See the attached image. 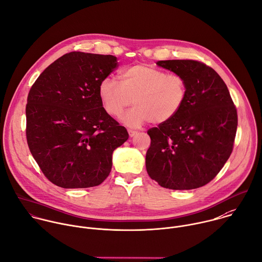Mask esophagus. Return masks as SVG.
I'll return each mask as SVG.
<instances>
[{
  "label": "esophagus",
  "mask_w": 262,
  "mask_h": 262,
  "mask_svg": "<svg viewBox=\"0 0 262 262\" xmlns=\"http://www.w3.org/2000/svg\"><path fill=\"white\" fill-rule=\"evenodd\" d=\"M128 133H129V136L130 137H133L137 134V131H134V130H128Z\"/></svg>",
  "instance_id": "obj_1"
}]
</instances>
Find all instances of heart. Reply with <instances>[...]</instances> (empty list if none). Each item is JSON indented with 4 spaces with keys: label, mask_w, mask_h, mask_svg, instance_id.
<instances>
[{
    "label": "heart",
    "mask_w": 262,
    "mask_h": 262,
    "mask_svg": "<svg viewBox=\"0 0 262 262\" xmlns=\"http://www.w3.org/2000/svg\"><path fill=\"white\" fill-rule=\"evenodd\" d=\"M119 82L110 77L101 80L98 95L103 110L114 118L134 106L123 117L130 128H139L151 121L163 124L172 120L182 108L187 97L185 79L178 74L146 64H135L119 73Z\"/></svg>",
    "instance_id": "1"
}]
</instances>
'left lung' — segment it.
<instances>
[{
	"instance_id": "1",
	"label": "left lung",
	"mask_w": 262,
	"mask_h": 262,
	"mask_svg": "<svg viewBox=\"0 0 262 262\" xmlns=\"http://www.w3.org/2000/svg\"><path fill=\"white\" fill-rule=\"evenodd\" d=\"M159 67L182 76L187 97L169 122L150 128L146 171L169 189H193L209 183L232 148L237 114L220 76L196 60H160Z\"/></svg>"
}]
</instances>
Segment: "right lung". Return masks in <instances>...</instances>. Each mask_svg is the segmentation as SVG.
<instances>
[{
  "instance_id": "add662e5",
  "label": "right lung",
  "mask_w": 262,
  "mask_h": 262,
  "mask_svg": "<svg viewBox=\"0 0 262 262\" xmlns=\"http://www.w3.org/2000/svg\"><path fill=\"white\" fill-rule=\"evenodd\" d=\"M117 68L113 55L70 52L32 86L27 140L40 169L55 185L92 187L110 175L113 151L129 134L103 110L98 87Z\"/></svg>"
}]
</instances>
